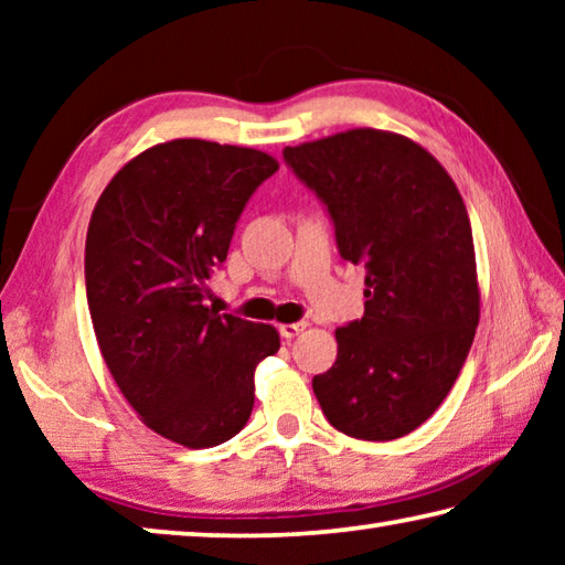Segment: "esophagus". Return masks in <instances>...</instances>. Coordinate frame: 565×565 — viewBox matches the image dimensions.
I'll return each mask as SVG.
<instances>
[{"label": "esophagus", "mask_w": 565, "mask_h": 565, "mask_svg": "<svg viewBox=\"0 0 565 565\" xmlns=\"http://www.w3.org/2000/svg\"><path fill=\"white\" fill-rule=\"evenodd\" d=\"M306 329V323L303 321H296V323H281L279 327V333L281 337L289 341V339H294V337H299V333Z\"/></svg>", "instance_id": "esophagus-1"}]
</instances>
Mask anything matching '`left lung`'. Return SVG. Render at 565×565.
I'll list each match as a JSON object with an SVG mask.
<instances>
[{
    "mask_svg": "<svg viewBox=\"0 0 565 565\" xmlns=\"http://www.w3.org/2000/svg\"><path fill=\"white\" fill-rule=\"evenodd\" d=\"M284 159L327 204L339 254L366 269L363 317L337 329V363L313 394L341 434L394 441L444 404L476 337L466 204L436 157L394 131L349 129Z\"/></svg>",
    "mask_w": 565,
    "mask_h": 565,
    "instance_id": "8db88e82",
    "label": "left lung"
}]
</instances>
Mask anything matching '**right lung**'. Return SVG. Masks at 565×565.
I'll list each match as a JSON object with an SVG mask.
<instances>
[{"label": "right lung", "instance_id": "1", "mask_svg": "<svg viewBox=\"0 0 565 565\" xmlns=\"http://www.w3.org/2000/svg\"><path fill=\"white\" fill-rule=\"evenodd\" d=\"M279 169L271 154L174 139L127 161L92 212L84 276L111 379L169 441L212 448L246 426L254 371L279 331L206 306L248 196Z\"/></svg>", "mask_w": 565, "mask_h": 565}]
</instances>
